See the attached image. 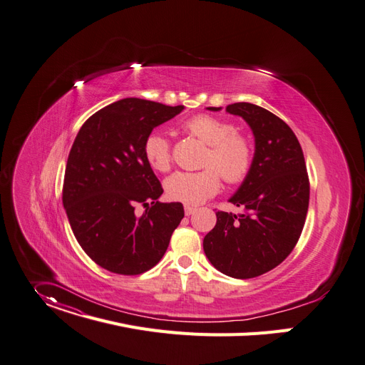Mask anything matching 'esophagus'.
<instances>
[{"mask_svg": "<svg viewBox=\"0 0 365 365\" xmlns=\"http://www.w3.org/2000/svg\"><path fill=\"white\" fill-rule=\"evenodd\" d=\"M195 211H196V208H193V207H189V205H186V207H185V214H186L187 217H189V215H192Z\"/></svg>", "mask_w": 365, "mask_h": 365, "instance_id": "obj_1", "label": "esophagus"}]
</instances>
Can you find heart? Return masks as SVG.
Wrapping results in <instances>:
<instances>
[{
  "label": "heart",
  "instance_id": "b5f03b06",
  "mask_svg": "<svg viewBox=\"0 0 365 365\" xmlns=\"http://www.w3.org/2000/svg\"><path fill=\"white\" fill-rule=\"evenodd\" d=\"M185 129L208 145L201 172H176L164 182V189L173 201L185 205H201L218 193L221 178L227 183L243 182L253 164L252 141L239 134L237 126L228 120L197 115L185 123ZM144 155L151 168L168 172L172 165V147L164 134L153 130L144 141Z\"/></svg>",
  "mask_w": 365,
  "mask_h": 365
}]
</instances>
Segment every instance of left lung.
<instances>
[{"label": "left lung", "instance_id": "obj_1", "mask_svg": "<svg viewBox=\"0 0 365 365\" xmlns=\"http://www.w3.org/2000/svg\"><path fill=\"white\" fill-rule=\"evenodd\" d=\"M225 110L250 126L255 157L247 178L230 197L243 212L218 211L204 252L224 275L247 279L274 269L292 252L306 222L310 183L302 145L282 119L245 102Z\"/></svg>", "mask_w": 365, "mask_h": 365}]
</instances>
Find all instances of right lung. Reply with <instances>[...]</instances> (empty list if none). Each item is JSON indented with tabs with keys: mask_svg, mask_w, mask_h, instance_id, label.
<instances>
[{
	"mask_svg": "<svg viewBox=\"0 0 365 365\" xmlns=\"http://www.w3.org/2000/svg\"><path fill=\"white\" fill-rule=\"evenodd\" d=\"M185 106L122 98L78 130L65 168L62 204L83 250L113 274L140 275L160 262L185 217L180 202L163 204V187L144 155L150 132ZM143 205V216L135 207Z\"/></svg>",
	"mask_w": 365,
	"mask_h": 365,
	"instance_id": "obj_1",
	"label": "right lung"
}]
</instances>
